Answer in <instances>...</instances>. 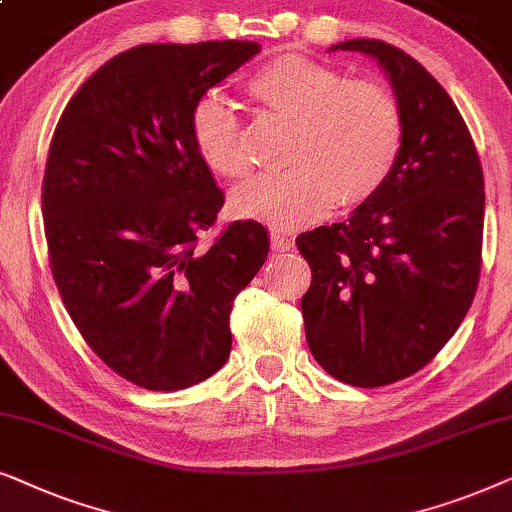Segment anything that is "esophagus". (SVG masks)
<instances>
[{
  "instance_id": "34e87169",
  "label": "esophagus",
  "mask_w": 512,
  "mask_h": 512,
  "mask_svg": "<svg viewBox=\"0 0 512 512\" xmlns=\"http://www.w3.org/2000/svg\"><path fill=\"white\" fill-rule=\"evenodd\" d=\"M271 248L276 252H290L295 248V238L283 234V231H274V234H271Z\"/></svg>"
}]
</instances>
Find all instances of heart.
Instances as JSON below:
<instances>
[{
  "label": "heart",
  "instance_id": "heart-1",
  "mask_svg": "<svg viewBox=\"0 0 512 512\" xmlns=\"http://www.w3.org/2000/svg\"><path fill=\"white\" fill-rule=\"evenodd\" d=\"M245 93L271 117L292 121L288 170L257 177L234 196V210L278 229L325 217L337 201L363 206L377 196L405 140V119L391 88L349 79L304 53H281L245 79ZM194 152L215 177L250 173L243 128L217 95H203L189 117Z\"/></svg>",
  "mask_w": 512,
  "mask_h": 512
}]
</instances>
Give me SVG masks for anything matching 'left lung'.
Segmentation results:
<instances>
[{"label": "left lung", "instance_id": "obj_1", "mask_svg": "<svg viewBox=\"0 0 512 512\" xmlns=\"http://www.w3.org/2000/svg\"><path fill=\"white\" fill-rule=\"evenodd\" d=\"M377 58L405 119L391 180L346 222L297 236L311 267L306 342L327 374L374 388L431 363L480 281L485 177L466 121L424 65L381 39L332 51Z\"/></svg>", "mask_w": 512, "mask_h": 512}]
</instances>
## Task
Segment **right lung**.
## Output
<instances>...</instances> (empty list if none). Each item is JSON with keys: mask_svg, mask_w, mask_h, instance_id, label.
I'll return each instance as SVG.
<instances>
[{"mask_svg": "<svg viewBox=\"0 0 512 512\" xmlns=\"http://www.w3.org/2000/svg\"><path fill=\"white\" fill-rule=\"evenodd\" d=\"M255 42L142 44L88 77L53 131L42 185L53 281L107 367L147 391L208 379L231 351L234 299L267 260V229L236 220L213 241L222 189L189 117Z\"/></svg>", "mask_w": 512, "mask_h": 512, "instance_id": "1", "label": "right lung"}]
</instances>
